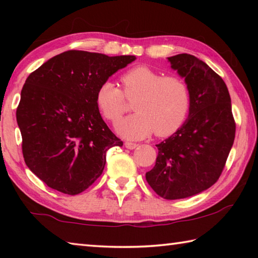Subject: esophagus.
I'll return each instance as SVG.
<instances>
[{
	"instance_id": "esophagus-1",
	"label": "esophagus",
	"mask_w": 258,
	"mask_h": 258,
	"mask_svg": "<svg viewBox=\"0 0 258 258\" xmlns=\"http://www.w3.org/2000/svg\"><path fill=\"white\" fill-rule=\"evenodd\" d=\"M138 147V145L137 143H133V142H125V148H127V149H130V150H133V149H135V148Z\"/></svg>"
}]
</instances>
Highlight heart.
Here are the masks:
<instances>
[{"mask_svg": "<svg viewBox=\"0 0 258 258\" xmlns=\"http://www.w3.org/2000/svg\"><path fill=\"white\" fill-rule=\"evenodd\" d=\"M120 87L111 81L102 82L95 101L109 121L119 120L126 110V99L133 100L137 113L116 125L117 133L125 139L141 140L156 133L167 137L181 127L190 110L189 86L183 78L163 74L147 66H137L123 74Z\"/></svg>", "mask_w": 258, "mask_h": 258, "instance_id": "obj_1", "label": "heart"}]
</instances>
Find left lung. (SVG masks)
I'll list each match as a JSON object with an SVG mask.
<instances>
[{"label":"left lung","mask_w":258,"mask_h":258,"mask_svg":"<svg viewBox=\"0 0 258 258\" xmlns=\"http://www.w3.org/2000/svg\"><path fill=\"white\" fill-rule=\"evenodd\" d=\"M189 86V116L159 145L146 178L157 195L175 200L207 190L221 176L235 135L231 98L221 76L195 55L167 58Z\"/></svg>","instance_id":"obj_1"}]
</instances>
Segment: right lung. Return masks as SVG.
<instances>
[{
	"label": "right lung",
	"instance_id": "add662e5",
	"mask_svg": "<svg viewBox=\"0 0 258 258\" xmlns=\"http://www.w3.org/2000/svg\"><path fill=\"white\" fill-rule=\"evenodd\" d=\"M135 59L71 50L27 77L17 123L25 163L47 186L81 194L102 174L108 149L123 146L103 121L95 94L102 82Z\"/></svg>",
	"mask_w": 258,
	"mask_h": 258
}]
</instances>
